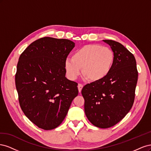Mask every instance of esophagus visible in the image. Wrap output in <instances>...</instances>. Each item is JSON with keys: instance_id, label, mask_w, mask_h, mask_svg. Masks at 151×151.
Here are the masks:
<instances>
[{"instance_id": "esophagus-1", "label": "esophagus", "mask_w": 151, "mask_h": 151, "mask_svg": "<svg viewBox=\"0 0 151 151\" xmlns=\"http://www.w3.org/2000/svg\"><path fill=\"white\" fill-rule=\"evenodd\" d=\"M78 90H79V93H81V90H82V89H83V85L82 84H78Z\"/></svg>"}]
</instances>
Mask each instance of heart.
<instances>
[{"label":"heart","mask_w":151,"mask_h":151,"mask_svg":"<svg viewBox=\"0 0 151 151\" xmlns=\"http://www.w3.org/2000/svg\"><path fill=\"white\" fill-rule=\"evenodd\" d=\"M115 54L108 47L98 45H88L73 53L72 60H67L65 68L68 76L76 79L81 73L91 82L103 79L111 71Z\"/></svg>","instance_id":"obj_1"}]
</instances>
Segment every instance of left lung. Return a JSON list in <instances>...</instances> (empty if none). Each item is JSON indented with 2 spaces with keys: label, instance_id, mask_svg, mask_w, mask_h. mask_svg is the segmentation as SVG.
Masks as SVG:
<instances>
[{
  "label": "left lung",
  "instance_id": "8db88e82",
  "mask_svg": "<svg viewBox=\"0 0 151 151\" xmlns=\"http://www.w3.org/2000/svg\"><path fill=\"white\" fill-rule=\"evenodd\" d=\"M115 54L111 71L101 81L83 87L84 110L94 126L107 129L121 121L132 108L138 80L135 58L123 45L104 40Z\"/></svg>",
  "mask_w": 151,
  "mask_h": 151
}]
</instances>
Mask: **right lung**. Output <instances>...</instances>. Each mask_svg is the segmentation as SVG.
<instances>
[{
  "label": "right lung",
  "instance_id": "add662e5",
  "mask_svg": "<svg viewBox=\"0 0 151 151\" xmlns=\"http://www.w3.org/2000/svg\"><path fill=\"white\" fill-rule=\"evenodd\" d=\"M75 43L67 39L44 37L27 47L19 58L16 88L22 111L43 130L60 125L73 99L77 83L65 77V62Z\"/></svg>",
  "mask_w": 151,
  "mask_h": 151
}]
</instances>
